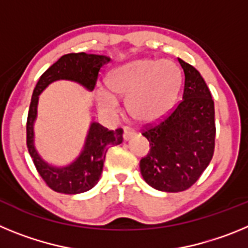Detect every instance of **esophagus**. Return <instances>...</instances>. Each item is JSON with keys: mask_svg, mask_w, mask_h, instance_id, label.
<instances>
[{"mask_svg": "<svg viewBox=\"0 0 248 248\" xmlns=\"http://www.w3.org/2000/svg\"><path fill=\"white\" fill-rule=\"evenodd\" d=\"M134 135H135L134 130H131V129H129V128H124V134H123V137H124V140L131 139V138L134 137Z\"/></svg>", "mask_w": 248, "mask_h": 248, "instance_id": "obj_1", "label": "esophagus"}]
</instances>
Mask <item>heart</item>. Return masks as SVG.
<instances>
[{
	"instance_id": "obj_1",
	"label": "heart",
	"mask_w": 248,
	"mask_h": 248,
	"mask_svg": "<svg viewBox=\"0 0 248 248\" xmlns=\"http://www.w3.org/2000/svg\"><path fill=\"white\" fill-rule=\"evenodd\" d=\"M181 79L180 68L170 61L139 59L115 68L109 74L108 85L115 95L126 98V108L134 119L153 122L174 105ZM94 98L103 113L119 110V102L108 89L97 87Z\"/></svg>"
}]
</instances>
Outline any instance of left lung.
<instances>
[{
	"instance_id": "obj_1",
	"label": "left lung",
	"mask_w": 248,
	"mask_h": 248,
	"mask_svg": "<svg viewBox=\"0 0 248 248\" xmlns=\"http://www.w3.org/2000/svg\"><path fill=\"white\" fill-rule=\"evenodd\" d=\"M179 62L185 74L183 99L141 129L150 150L140 160V171L151 187L166 192L185 191L200 179L214 156L216 137L211 92L191 64Z\"/></svg>"
}]
</instances>
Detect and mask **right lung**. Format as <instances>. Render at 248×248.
<instances>
[{"label":"right lung","mask_w":248,"mask_h":248,"mask_svg":"<svg viewBox=\"0 0 248 248\" xmlns=\"http://www.w3.org/2000/svg\"><path fill=\"white\" fill-rule=\"evenodd\" d=\"M108 62V57L87 54L84 52L64 54L50 65L37 82L28 109L26 143L37 171L46 185L53 191L68 195L80 194L97 185L109 146L123 143V129L108 130V128H104L99 123H92L79 157L67 168H52L39 157L33 145V122L37 115L38 95L49 83L58 79L74 80L89 91H93L97 84L100 68Z\"/></svg>","instance_id":"obj_1"}]
</instances>
